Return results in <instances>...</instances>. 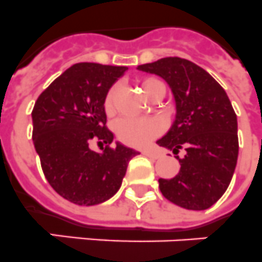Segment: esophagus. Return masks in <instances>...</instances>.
Instances as JSON below:
<instances>
[{
    "instance_id": "esophagus-1",
    "label": "esophagus",
    "mask_w": 262,
    "mask_h": 262,
    "mask_svg": "<svg viewBox=\"0 0 262 262\" xmlns=\"http://www.w3.org/2000/svg\"><path fill=\"white\" fill-rule=\"evenodd\" d=\"M142 155H145L149 158H153V160H157V158L161 157V153H160V151L151 150V149H145V150H142Z\"/></svg>"
}]
</instances>
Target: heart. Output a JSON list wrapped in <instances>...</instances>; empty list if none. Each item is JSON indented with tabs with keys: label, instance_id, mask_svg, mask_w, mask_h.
<instances>
[{
	"label": "heart",
	"instance_id": "heart-1",
	"mask_svg": "<svg viewBox=\"0 0 262 262\" xmlns=\"http://www.w3.org/2000/svg\"><path fill=\"white\" fill-rule=\"evenodd\" d=\"M141 89L146 97L150 98L151 94L157 90H165L161 81L156 78H144L140 82ZM118 93V85H113L107 90L104 98V109L107 116L116 112V98ZM164 130V122L158 118H124L116 125V133L121 141L132 146H142L150 142Z\"/></svg>",
	"mask_w": 262,
	"mask_h": 262
}]
</instances>
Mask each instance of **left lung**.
<instances>
[{"label": "left lung", "mask_w": 262, "mask_h": 262, "mask_svg": "<svg viewBox=\"0 0 262 262\" xmlns=\"http://www.w3.org/2000/svg\"><path fill=\"white\" fill-rule=\"evenodd\" d=\"M137 69L164 78L174 98V121L157 144L181 166L173 179L158 180L160 190L181 208L208 209L229 186L238 157L237 116L228 94L206 70L180 57ZM181 148L184 158L177 156Z\"/></svg>", "instance_id": "8db88e82"}]
</instances>
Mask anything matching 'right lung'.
<instances>
[{
  "label": "right lung",
  "mask_w": 262,
  "mask_h": 262,
  "mask_svg": "<svg viewBox=\"0 0 262 262\" xmlns=\"http://www.w3.org/2000/svg\"><path fill=\"white\" fill-rule=\"evenodd\" d=\"M126 67L74 63L57 77L33 107V142L43 174L61 197L76 205H97L118 192L137 150L113 142L104 98ZM96 141L103 150L91 149ZM105 148H103V145Z\"/></svg>",
  "instance_id": "right-lung-1"
}]
</instances>
